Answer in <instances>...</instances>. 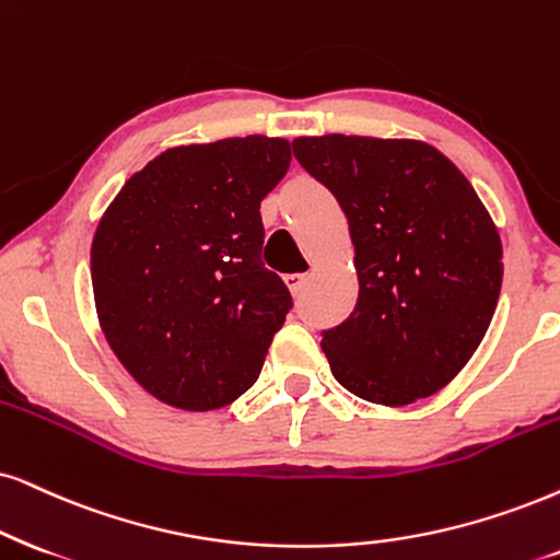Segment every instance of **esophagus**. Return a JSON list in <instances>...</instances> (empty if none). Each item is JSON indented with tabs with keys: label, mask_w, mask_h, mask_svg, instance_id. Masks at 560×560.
<instances>
[{
	"label": "esophagus",
	"mask_w": 560,
	"mask_h": 560,
	"mask_svg": "<svg viewBox=\"0 0 560 560\" xmlns=\"http://www.w3.org/2000/svg\"><path fill=\"white\" fill-rule=\"evenodd\" d=\"M304 281H307V273H287L284 276V284L289 287V292H292V294L302 292Z\"/></svg>",
	"instance_id": "1"
}]
</instances>
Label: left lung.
<instances>
[{
  "mask_svg": "<svg viewBox=\"0 0 560 560\" xmlns=\"http://www.w3.org/2000/svg\"><path fill=\"white\" fill-rule=\"evenodd\" d=\"M294 158L341 203L359 300L323 332L330 372L380 406L450 385L497 310L501 237L470 180L419 139L300 137Z\"/></svg>",
  "mask_w": 560,
  "mask_h": 560,
  "instance_id": "1",
  "label": "left lung"
}]
</instances>
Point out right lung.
<instances>
[{
    "label": "right lung",
    "mask_w": 560,
    "mask_h": 560,
    "mask_svg": "<svg viewBox=\"0 0 560 560\" xmlns=\"http://www.w3.org/2000/svg\"><path fill=\"white\" fill-rule=\"evenodd\" d=\"M287 139L173 147L118 190L92 237L97 323L160 402L217 410L258 380L292 296L260 260V201L287 175Z\"/></svg>",
    "instance_id": "1"
}]
</instances>
